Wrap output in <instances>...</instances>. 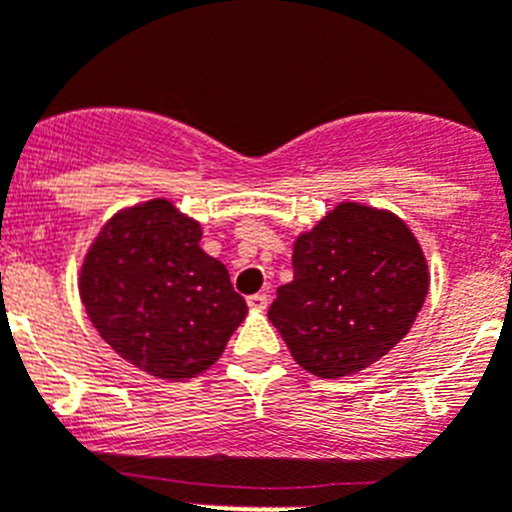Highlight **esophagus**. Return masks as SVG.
Returning <instances> with one entry per match:
<instances>
[{
	"label": "esophagus",
	"mask_w": 512,
	"mask_h": 512,
	"mask_svg": "<svg viewBox=\"0 0 512 512\" xmlns=\"http://www.w3.org/2000/svg\"><path fill=\"white\" fill-rule=\"evenodd\" d=\"M267 302H270V297H267L265 292H255V295L247 297V305H250L252 310H265Z\"/></svg>",
	"instance_id": "obj_1"
}]
</instances>
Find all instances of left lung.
Segmentation results:
<instances>
[{"label": "left lung", "mask_w": 512, "mask_h": 512, "mask_svg": "<svg viewBox=\"0 0 512 512\" xmlns=\"http://www.w3.org/2000/svg\"><path fill=\"white\" fill-rule=\"evenodd\" d=\"M292 270L267 317L297 365L317 377L352 375L388 355L413 327L430 285L408 225L355 202L297 237Z\"/></svg>", "instance_id": "left-lung-1"}]
</instances>
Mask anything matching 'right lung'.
Segmentation results:
<instances>
[{"instance_id":"add662e5","label":"right lung","mask_w":512,"mask_h":512,"mask_svg":"<svg viewBox=\"0 0 512 512\" xmlns=\"http://www.w3.org/2000/svg\"><path fill=\"white\" fill-rule=\"evenodd\" d=\"M202 230L167 200L114 215L79 275L102 340L140 370L185 380L215 365L247 315L230 272L200 247Z\"/></svg>"}]
</instances>
